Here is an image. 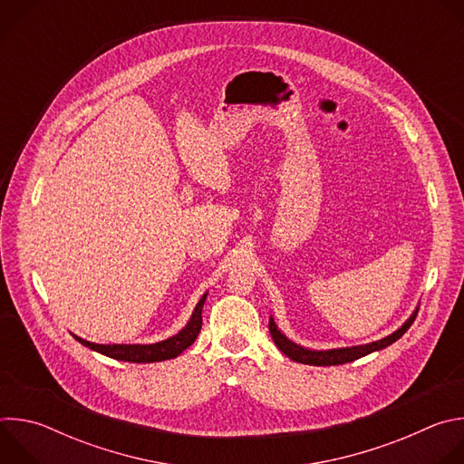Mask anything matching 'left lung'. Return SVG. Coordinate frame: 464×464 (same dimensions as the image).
Wrapping results in <instances>:
<instances>
[{"mask_svg":"<svg viewBox=\"0 0 464 464\" xmlns=\"http://www.w3.org/2000/svg\"><path fill=\"white\" fill-rule=\"evenodd\" d=\"M417 312H419V306L402 323V326L396 328L394 333H391L389 336H385L382 340H376V342H371V343H365V345H354V347H340V349H326V351H314V349L301 347V345H297L295 342H292L290 338H286L281 333L276 319L272 315H270V334H272V340L276 342V345L279 347V351L285 353L290 360H294L297 363L317 365V367L342 365V363H349V362H354L358 358H363V356H367L371 353L382 351V349L389 347L391 343H394L396 340H401L404 336L406 330L413 324V321L417 317Z\"/></svg>","mask_w":464,"mask_h":464,"instance_id":"obj_1","label":"left lung"}]
</instances>
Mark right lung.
<instances>
[{"label":"right lung","mask_w":464,"mask_h":464,"mask_svg":"<svg viewBox=\"0 0 464 464\" xmlns=\"http://www.w3.org/2000/svg\"><path fill=\"white\" fill-rule=\"evenodd\" d=\"M208 299V292L202 295V299L196 303L187 324L176 333L174 336L161 340L158 343H111V345H104V343H92L86 342L79 336L73 334V338L82 343L84 347L104 354L108 358L113 360H121V362H130V363H154V362H165V360H172L176 356H179L187 347H190L196 340V336L200 334L202 328V310H204V303Z\"/></svg>","instance_id":"add662e5"}]
</instances>
